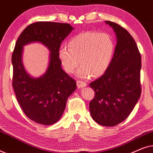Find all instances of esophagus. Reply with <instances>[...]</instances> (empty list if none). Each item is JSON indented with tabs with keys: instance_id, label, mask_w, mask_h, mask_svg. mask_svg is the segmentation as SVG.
Masks as SVG:
<instances>
[{
	"instance_id": "esophagus-1",
	"label": "esophagus",
	"mask_w": 153,
	"mask_h": 153,
	"mask_svg": "<svg viewBox=\"0 0 153 153\" xmlns=\"http://www.w3.org/2000/svg\"><path fill=\"white\" fill-rule=\"evenodd\" d=\"M76 84H77V86L78 88H83V87H85L87 85L86 83L85 82V81H81V80H78L76 81Z\"/></svg>"
}]
</instances>
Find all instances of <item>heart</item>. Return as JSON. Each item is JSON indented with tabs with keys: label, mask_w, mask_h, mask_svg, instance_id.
Here are the masks:
<instances>
[{
	"label": "heart",
	"mask_w": 153,
	"mask_h": 153,
	"mask_svg": "<svg viewBox=\"0 0 153 153\" xmlns=\"http://www.w3.org/2000/svg\"><path fill=\"white\" fill-rule=\"evenodd\" d=\"M114 52L115 43L109 34L86 31L73 37L69 47H60L58 58L67 73H74L80 63L78 76L89 78L93 75L100 76L107 71Z\"/></svg>",
	"instance_id": "heart-1"
}]
</instances>
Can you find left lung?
I'll return each mask as SVG.
<instances>
[{"instance_id": "obj_1", "label": "left lung", "mask_w": 153, "mask_h": 153, "mask_svg": "<svg viewBox=\"0 0 153 153\" xmlns=\"http://www.w3.org/2000/svg\"><path fill=\"white\" fill-rule=\"evenodd\" d=\"M105 22L113 27L118 42L107 71L90 83L95 93L89 107L96 123L112 127L129 116L141 96V57L126 29L114 22Z\"/></svg>"}]
</instances>
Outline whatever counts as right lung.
I'll return each mask as SVG.
<instances>
[{
	"label": "right lung",
	"mask_w": 153,
	"mask_h": 153,
	"mask_svg": "<svg viewBox=\"0 0 153 153\" xmlns=\"http://www.w3.org/2000/svg\"><path fill=\"white\" fill-rule=\"evenodd\" d=\"M73 29L64 23L35 22L27 26L16 40L12 56V86L25 115L39 124L50 125L57 122L69 96L76 88V81L62 70L58 58L62 42ZM33 41L42 43L51 51L47 72L37 79L27 74L21 61L22 47Z\"/></svg>",
	"instance_id": "right-lung-1"
}]
</instances>
